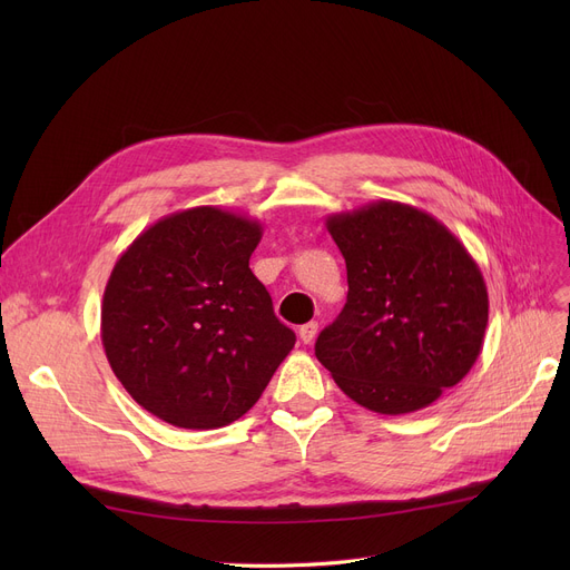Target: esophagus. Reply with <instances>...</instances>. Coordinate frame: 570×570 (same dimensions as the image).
I'll return each instance as SVG.
<instances>
[{"mask_svg":"<svg viewBox=\"0 0 570 570\" xmlns=\"http://www.w3.org/2000/svg\"><path fill=\"white\" fill-rule=\"evenodd\" d=\"M316 333H318V323H316V321H312V323L301 325V331H297V337H301V342L309 344V342H314Z\"/></svg>","mask_w":570,"mask_h":570,"instance_id":"1","label":"esophagus"}]
</instances>
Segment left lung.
<instances>
[{
  "label": "left lung",
  "mask_w": 570,
  "mask_h": 570,
  "mask_svg": "<svg viewBox=\"0 0 570 570\" xmlns=\"http://www.w3.org/2000/svg\"><path fill=\"white\" fill-rule=\"evenodd\" d=\"M346 261V305L316 340L318 363L361 406H430L478 361L488 327L481 267L439 219L376 200L325 219Z\"/></svg>",
  "instance_id": "left-lung-1"
}]
</instances>
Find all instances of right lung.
Wrapping results in <instances>:
<instances>
[{
  "instance_id": "right-lung-1",
  "label": "right lung",
  "mask_w": 570,
  "mask_h": 570,
  "mask_svg": "<svg viewBox=\"0 0 570 570\" xmlns=\"http://www.w3.org/2000/svg\"><path fill=\"white\" fill-rule=\"evenodd\" d=\"M263 226L215 205L173 213L117 258L101 342L125 391L164 423L217 430L263 395L295 335L249 269Z\"/></svg>"
}]
</instances>
